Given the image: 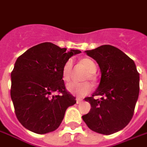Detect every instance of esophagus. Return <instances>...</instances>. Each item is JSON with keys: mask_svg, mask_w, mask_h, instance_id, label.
I'll use <instances>...</instances> for the list:
<instances>
[{"mask_svg": "<svg viewBox=\"0 0 147 147\" xmlns=\"http://www.w3.org/2000/svg\"><path fill=\"white\" fill-rule=\"evenodd\" d=\"M81 102H82V99H79V98L76 99V104H80Z\"/></svg>", "mask_w": 147, "mask_h": 147, "instance_id": "34e87169", "label": "esophagus"}]
</instances>
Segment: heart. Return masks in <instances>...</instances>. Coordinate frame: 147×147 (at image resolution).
Returning a JSON list of instances; mask_svg holds the SVG:
<instances>
[{
    "label": "heart",
    "instance_id": "obj_1",
    "mask_svg": "<svg viewBox=\"0 0 147 147\" xmlns=\"http://www.w3.org/2000/svg\"><path fill=\"white\" fill-rule=\"evenodd\" d=\"M81 64L86 67L88 71L89 74L85 77V80H95L94 74L97 71V66L95 62L92 59L90 58H82L80 60ZM72 67H73V61L71 59L67 60L64 66L62 67V78L65 81H69L71 80V74H72ZM67 90L71 93L74 95H76L78 97H84L90 94L92 90V86L89 82H84V83H76L71 82L69 83L67 86Z\"/></svg>",
    "mask_w": 147,
    "mask_h": 147
}]
</instances>
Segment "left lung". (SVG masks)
I'll use <instances>...</instances> for the list:
<instances>
[{
  "label": "left lung",
  "mask_w": 147,
  "mask_h": 147,
  "mask_svg": "<svg viewBox=\"0 0 147 147\" xmlns=\"http://www.w3.org/2000/svg\"><path fill=\"white\" fill-rule=\"evenodd\" d=\"M99 64L101 80L91 97L85 100L91 105L82 116L90 129L110 135L124 128L133 116L139 95V73L133 60L111 45L86 51ZM101 96L95 100L94 96Z\"/></svg>",
  "instance_id": "8db88e82"
}]
</instances>
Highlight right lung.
<instances>
[{"label": "right lung", "instance_id": "1", "mask_svg": "<svg viewBox=\"0 0 147 147\" xmlns=\"http://www.w3.org/2000/svg\"><path fill=\"white\" fill-rule=\"evenodd\" d=\"M52 42H42L20 56L11 72L10 97L19 122L29 131L45 134L55 131L67 109L76 103L62 80V67L73 55ZM53 92L60 94L53 96Z\"/></svg>", "mask_w": 147, "mask_h": 147}]
</instances>
